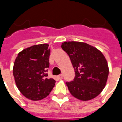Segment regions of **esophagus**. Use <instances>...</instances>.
Returning a JSON list of instances; mask_svg holds the SVG:
<instances>
[{
    "mask_svg": "<svg viewBox=\"0 0 122 122\" xmlns=\"http://www.w3.org/2000/svg\"><path fill=\"white\" fill-rule=\"evenodd\" d=\"M57 78H58L59 80H62L63 79V76L62 74H59V75L57 76Z\"/></svg>",
    "mask_w": 122,
    "mask_h": 122,
    "instance_id": "esophagus-1",
    "label": "esophagus"
}]
</instances>
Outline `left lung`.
Listing matches in <instances>:
<instances>
[{
	"instance_id": "8db88e82",
	"label": "left lung",
	"mask_w": 122,
	"mask_h": 122,
	"mask_svg": "<svg viewBox=\"0 0 122 122\" xmlns=\"http://www.w3.org/2000/svg\"><path fill=\"white\" fill-rule=\"evenodd\" d=\"M61 48L69 55L75 72L74 80L66 83L72 95L83 101L98 96L105 88L109 73L102 52L82 42H65Z\"/></svg>"
}]
</instances>
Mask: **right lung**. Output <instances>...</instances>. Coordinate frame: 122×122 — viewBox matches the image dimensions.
I'll return each instance as SVG.
<instances>
[{"instance_id": "1", "label": "right lung", "mask_w": 122, "mask_h": 122, "mask_svg": "<svg viewBox=\"0 0 122 122\" xmlns=\"http://www.w3.org/2000/svg\"><path fill=\"white\" fill-rule=\"evenodd\" d=\"M49 44L30 46L18 53L13 67L15 84L26 98L40 101L49 95L56 80L48 78L46 73L50 66Z\"/></svg>"}]
</instances>
